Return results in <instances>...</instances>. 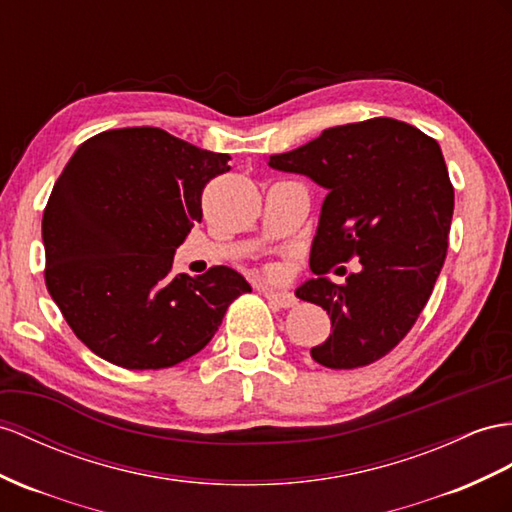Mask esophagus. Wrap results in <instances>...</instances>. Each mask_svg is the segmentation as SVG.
Segmentation results:
<instances>
[{
	"label": "esophagus",
	"instance_id": "1",
	"mask_svg": "<svg viewBox=\"0 0 512 512\" xmlns=\"http://www.w3.org/2000/svg\"><path fill=\"white\" fill-rule=\"evenodd\" d=\"M264 296L270 300L272 305H277V307H283V309H287V307H294L296 305V296L294 294H290V292H277V290H264Z\"/></svg>",
	"mask_w": 512,
	"mask_h": 512
}]
</instances>
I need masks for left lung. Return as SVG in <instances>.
I'll use <instances>...</instances> for the list:
<instances>
[{
  "instance_id": "obj_1",
  "label": "left lung",
  "mask_w": 512,
  "mask_h": 512,
  "mask_svg": "<svg viewBox=\"0 0 512 512\" xmlns=\"http://www.w3.org/2000/svg\"><path fill=\"white\" fill-rule=\"evenodd\" d=\"M268 166L305 175L326 192L309 266L296 296L331 316V335L311 348L331 370L374 363L411 331L448 253L454 188L437 140L396 119L324 129ZM359 256L344 286L323 274Z\"/></svg>"
}]
</instances>
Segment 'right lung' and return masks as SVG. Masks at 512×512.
I'll list each match as a JSON object with an SVG mask.
<instances>
[{"label":"right lung","mask_w":512,"mask_h":512,"mask_svg":"<svg viewBox=\"0 0 512 512\" xmlns=\"http://www.w3.org/2000/svg\"><path fill=\"white\" fill-rule=\"evenodd\" d=\"M229 160L157 127L101 131L71 155L43 214L45 283L97 357L127 370L173 368L251 292L227 266L201 277L170 272L203 218L205 183Z\"/></svg>","instance_id":"1"}]
</instances>
